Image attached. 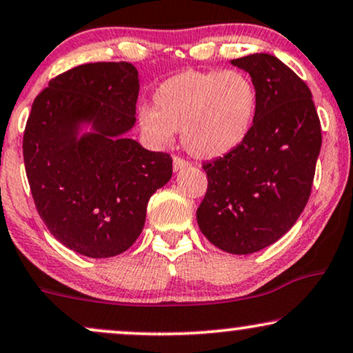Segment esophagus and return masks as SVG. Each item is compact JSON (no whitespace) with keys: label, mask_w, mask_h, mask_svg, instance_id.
I'll use <instances>...</instances> for the list:
<instances>
[{"label":"esophagus","mask_w":353,"mask_h":353,"mask_svg":"<svg viewBox=\"0 0 353 353\" xmlns=\"http://www.w3.org/2000/svg\"><path fill=\"white\" fill-rule=\"evenodd\" d=\"M189 163L185 159H182V158H179V156H174V159H172V168H174V171H181V169H184L185 165H188Z\"/></svg>","instance_id":"obj_1"}]
</instances>
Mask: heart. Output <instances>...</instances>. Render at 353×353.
<instances>
[{
  "instance_id": "1",
  "label": "heart",
  "mask_w": 353,
  "mask_h": 353,
  "mask_svg": "<svg viewBox=\"0 0 353 353\" xmlns=\"http://www.w3.org/2000/svg\"><path fill=\"white\" fill-rule=\"evenodd\" d=\"M258 112V90L245 72L185 70L154 93V108H141L139 126L158 148L181 130L184 148L199 159H217L240 146Z\"/></svg>"
}]
</instances>
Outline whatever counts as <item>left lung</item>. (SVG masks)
<instances>
[{"instance_id": "left-lung-1", "label": "left lung", "mask_w": 353, "mask_h": 353, "mask_svg": "<svg viewBox=\"0 0 353 353\" xmlns=\"http://www.w3.org/2000/svg\"><path fill=\"white\" fill-rule=\"evenodd\" d=\"M258 90V112L236 150L203 164L207 192L199 228L233 254L260 252L286 233L312 189L322 133L304 80L270 54L233 59Z\"/></svg>"}]
</instances>
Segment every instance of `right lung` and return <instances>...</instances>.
Returning <instances> with one entry per match:
<instances>
[{"label": "right lung", "mask_w": 353, "mask_h": 353, "mask_svg": "<svg viewBox=\"0 0 353 353\" xmlns=\"http://www.w3.org/2000/svg\"><path fill=\"white\" fill-rule=\"evenodd\" d=\"M138 70L83 63L34 100L23 138L29 188L49 232L88 258L117 256L143 232L148 201L171 179L172 159L126 138L136 121ZM83 124L92 132L79 134Z\"/></svg>", "instance_id": "right-lung-1"}]
</instances>
